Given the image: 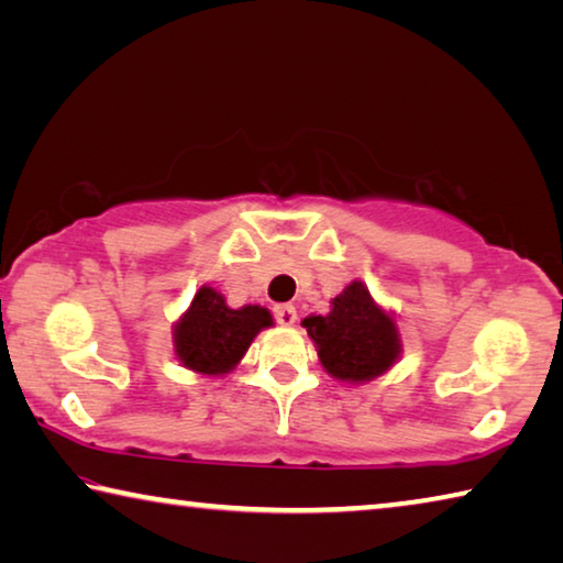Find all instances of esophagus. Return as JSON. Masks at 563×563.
Wrapping results in <instances>:
<instances>
[{"instance_id":"esophagus-1","label":"esophagus","mask_w":563,"mask_h":563,"mask_svg":"<svg viewBox=\"0 0 563 563\" xmlns=\"http://www.w3.org/2000/svg\"><path fill=\"white\" fill-rule=\"evenodd\" d=\"M273 316L280 322V325H292V322L298 320V310H295L292 305H275Z\"/></svg>"}]
</instances>
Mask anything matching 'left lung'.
<instances>
[{
  "label": "left lung",
  "instance_id": "1",
  "mask_svg": "<svg viewBox=\"0 0 563 563\" xmlns=\"http://www.w3.org/2000/svg\"><path fill=\"white\" fill-rule=\"evenodd\" d=\"M330 305L328 316L302 320L328 375L360 385L387 373L402 352L393 312L379 308L360 280H352Z\"/></svg>",
  "mask_w": 563,
  "mask_h": 563
}]
</instances>
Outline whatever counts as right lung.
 I'll return each instance as SVG.
<instances>
[{"label": "right lung", "mask_w": 563, "mask_h": 563, "mask_svg": "<svg viewBox=\"0 0 563 563\" xmlns=\"http://www.w3.org/2000/svg\"><path fill=\"white\" fill-rule=\"evenodd\" d=\"M271 325L273 316L261 305L233 310L221 292L203 285L174 328L176 357L198 375H228L243 360L253 338Z\"/></svg>", "instance_id": "add662e5"}]
</instances>
